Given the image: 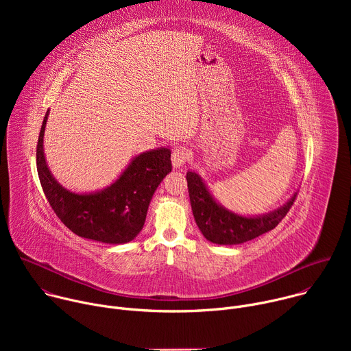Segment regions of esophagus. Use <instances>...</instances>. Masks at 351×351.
Segmentation results:
<instances>
[{"label": "esophagus", "instance_id": "34e87169", "mask_svg": "<svg viewBox=\"0 0 351 351\" xmlns=\"http://www.w3.org/2000/svg\"><path fill=\"white\" fill-rule=\"evenodd\" d=\"M187 157H189V149L187 148H184V147L175 148L173 153H172V165H173V168L183 167Z\"/></svg>", "mask_w": 351, "mask_h": 351}]
</instances>
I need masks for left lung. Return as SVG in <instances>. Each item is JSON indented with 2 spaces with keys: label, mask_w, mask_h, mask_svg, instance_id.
Here are the masks:
<instances>
[{
  "label": "left lung",
  "mask_w": 351,
  "mask_h": 351,
  "mask_svg": "<svg viewBox=\"0 0 351 351\" xmlns=\"http://www.w3.org/2000/svg\"><path fill=\"white\" fill-rule=\"evenodd\" d=\"M186 179L193 215L199 232L208 241L221 245L241 244L272 230L289 213L297 195L294 191L283 206L274 211L241 215L222 206L197 171H187Z\"/></svg>",
  "instance_id": "8db88e82"
}]
</instances>
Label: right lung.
<instances>
[{"label": "right lung", "mask_w": 351, "mask_h": 351, "mask_svg": "<svg viewBox=\"0 0 351 351\" xmlns=\"http://www.w3.org/2000/svg\"><path fill=\"white\" fill-rule=\"evenodd\" d=\"M45 112L37 141V172L41 187L62 223L75 234L107 244L132 241L143 229L149 202L172 171L171 148L160 147L134 156L107 187L76 193L64 187L48 168L44 154Z\"/></svg>", "instance_id": "1"}]
</instances>
